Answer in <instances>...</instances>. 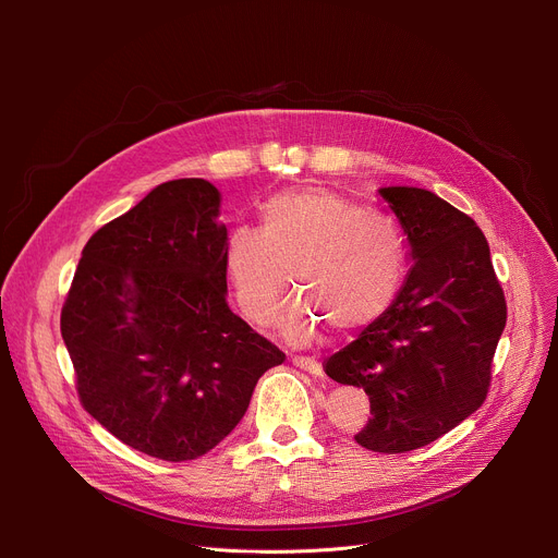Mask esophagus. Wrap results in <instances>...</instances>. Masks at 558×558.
Wrapping results in <instances>:
<instances>
[{
    "instance_id": "34e87169",
    "label": "esophagus",
    "mask_w": 558,
    "mask_h": 558,
    "mask_svg": "<svg viewBox=\"0 0 558 558\" xmlns=\"http://www.w3.org/2000/svg\"><path fill=\"white\" fill-rule=\"evenodd\" d=\"M291 362H294V366H299L301 371H307V373L314 375V377L324 375V366H320V362H316V360H312V357H294Z\"/></svg>"
}]
</instances>
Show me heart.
I'll return each instance as SVG.
<instances>
[{
	"mask_svg": "<svg viewBox=\"0 0 558 558\" xmlns=\"http://www.w3.org/2000/svg\"><path fill=\"white\" fill-rule=\"evenodd\" d=\"M259 228L234 226L223 242V274L242 314L271 318L287 274L301 289L278 328L291 343H310L332 324L350 332L373 324L396 301L407 274L400 226L330 190H289L259 210Z\"/></svg>",
	"mask_w": 558,
	"mask_h": 558,
	"instance_id": "b5f03b06",
	"label": "heart"
}]
</instances>
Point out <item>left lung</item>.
<instances>
[{
  "label": "left lung",
  "instance_id": "left-lung-1",
  "mask_svg": "<svg viewBox=\"0 0 558 558\" xmlns=\"http://www.w3.org/2000/svg\"><path fill=\"white\" fill-rule=\"evenodd\" d=\"M377 192L414 264L391 307L335 353L326 373L371 400V418L355 441L396 454L436 441L482 407L507 301L471 217L429 190Z\"/></svg>",
  "mask_w": 558,
  "mask_h": 558
}]
</instances>
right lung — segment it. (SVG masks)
I'll list each match as a JSON object with an SVG mask.
<instances>
[{
  "label": "right lung",
  "instance_id": "right-lung-1",
  "mask_svg": "<svg viewBox=\"0 0 558 558\" xmlns=\"http://www.w3.org/2000/svg\"><path fill=\"white\" fill-rule=\"evenodd\" d=\"M219 213L208 181L158 185L85 244L61 312L85 412L162 461L221 444L284 362L226 303Z\"/></svg>",
  "mask_w": 558,
  "mask_h": 558
}]
</instances>
